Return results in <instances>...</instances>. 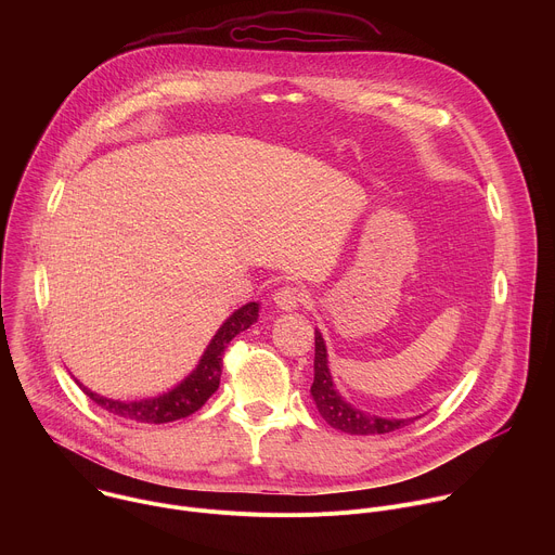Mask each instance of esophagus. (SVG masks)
Here are the masks:
<instances>
[{
  "instance_id": "esophagus-1",
  "label": "esophagus",
  "mask_w": 555,
  "mask_h": 555,
  "mask_svg": "<svg viewBox=\"0 0 555 555\" xmlns=\"http://www.w3.org/2000/svg\"><path fill=\"white\" fill-rule=\"evenodd\" d=\"M305 296L307 294H305L302 287H298V285H283V287H279L274 292V302H276L279 309L292 311V309H296L305 300Z\"/></svg>"
}]
</instances>
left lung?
<instances>
[{
    "label": "left lung",
    "mask_w": 555,
    "mask_h": 555,
    "mask_svg": "<svg viewBox=\"0 0 555 555\" xmlns=\"http://www.w3.org/2000/svg\"><path fill=\"white\" fill-rule=\"evenodd\" d=\"M313 340H315V356H313L311 398L315 402V409H319V413L332 428L343 430L347 435H384V433L404 428L411 422L420 420V417L386 420V417H377V415H371L366 411L351 406L334 386L330 364H327V347H325V340L319 330H315Z\"/></svg>",
    "instance_id": "obj_1"
}]
</instances>
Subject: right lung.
<instances>
[{"mask_svg": "<svg viewBox=\"0 0 555 555\" xmlns=\"http://www.w3.org/2000/svg\"><path fill=\"white\" fill-rule=\"evenodd\" d=\"M259 319V302H248L244 307L236 309L230 319L219 327L210 345L206 347L197 369L173 390L157 395V398L151 400H140V402H120V400H107L103 395H96L81 382H76L83 388V392L92 402H96L101 409H105L112 415H118L122 420L140 422V424H167L176 422L182 417L193 415L199 411L210 395L219 388V377H221V366H223V351L228 343L236 336L246 332L253 323Z\"/></svg>", "mask_w": 555, "mask_h": 555, "instance_id": "add662e5", "label": "right lung"}]
</instances>
